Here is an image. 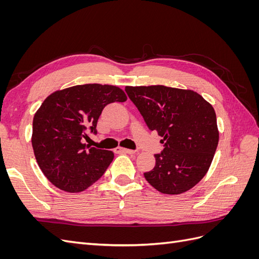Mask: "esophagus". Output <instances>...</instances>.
Listing matches in <instances>:
<instances>
[{
  "instance_id": "esophagus-1",
  "label": "esophagus",
  "mask_w": 259,
  "mask_h": 259,
  "mask_svg": "<svg viewBox=\"0 0 259 259\" xmlns=\"http://www.w3.org/2000/svg\"><path fill=\"white\" fill-rule=\"evenodd\" d=\"M116 153H128V154H134L136 151L135 150H131V149H125V148H116L115 149Z\"/></svg>"
}]
</instances>
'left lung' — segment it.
Returning <instances> with one entry per match:
<instances>
[{
  "label": "left lung",
  "instance_id": "8db88e82",
  "mask_svg": "<svg viewBox=\"0 0 259 259\" xmlns=\"http://www.w3.org/2000/svg\"><path fill=\"white\" fill-rule=\"evenodd\" d=\"M125 92L148 128L163 138L153 169L144 173L147 182L166 194L191 189L207 173L218 145L214 108L190 90L152 85L126 86Z\"/></svg>",
  "mask_w": 259,
  "mask_h": 259
}]
</instances>
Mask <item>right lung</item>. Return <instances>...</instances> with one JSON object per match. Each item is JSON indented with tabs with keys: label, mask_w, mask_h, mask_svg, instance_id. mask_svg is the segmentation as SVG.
<instances>
[{
	"label": "right lung",
	"mask_w": 259,
	"mask_h": 259,
	"mask_svg": "<svg viewBox=\"0 0 259 259\" xmlns=\"http://www.w3.org/2000/svg\"><path fill=\"white\" fill-rule=\"evenodd\" d=\"M124 92L112 85H75L53 93L33 117L32 147L43 174L59 189L81 192L105 174L113 152L82 144L97 134L104 108L124 103Z\"/></svg>",
	"instance_id": "1"
}]
</instances>
